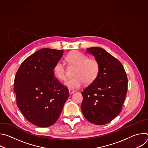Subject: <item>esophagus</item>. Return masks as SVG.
Listing matches in <instances>:
<instances>
[{
    "instance_id": "obj_1",
    "label": "esophagus",
    "mask_w": 148,
    "mask_h": 148,
    "mask_svg": "<svg viewBox=\"0 0 148 148\" xmlns=\"http://www.w3.org/2000/svg\"><path fill=\"white\" fill-rule=\"evenodd\" d=\"M69 94H74L75 92V91L74 90H71V89H69Z\"/></svg>"
}]
</instances>
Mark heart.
<instances>
[{
  "label": "heart",
  "instance_id": "b5f03b06",
  "mask_svg": "<svg viewBox=\"0 0 148 148\" xmlns=\"http://www.w3.org/2000/svg\"><path fill=\"white\" fill-rule=\"evenodd\" d=\"M66 60L70 65L76 66L74 72V77L68 79L64 83L69 88H78L82 86L84 82L91 84L97 77L99 66L95 59L89 58L86 54L75 50L67 54ZM53 72L55 76L60 80L63 81L66 79V68L61 61H58L56 63Z\"/></svg>",
  "mask_w": 148,
  "mask_h": 148
}]
</instances>
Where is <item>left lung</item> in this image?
I'll return each mask as SVG.
<instances>
[{"mask_svg":"<svg viewBox=\"0 0 148 148\" xmlns=\"http://www.w3.org/2000/svg\"><path fill=\"white\" fill-rule=\"evenodd\" d=\"M99 66L96 79L81 92V110L91 123L102 125L112 121L122 109L128 89V78L121 62L100 47H91Z\"/></svg>","mask_w":148,"mask_h":148,"instance_id":"8db88e82","label":"left lung"}]
</instances>
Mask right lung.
<instances>
[{
    "label": "right lung",
    "instance_id": "1",
    "mask_svg": "<svg viewBox=\"0 0 148 148\" xmlns=\"http://www.w3.org/2000/svg\"><path fill=\"white\" fill-rule=\"evenodd\" d=\"M63 51L38 50L23 61L14 78L17 107L27 121L39 127H48L57 121L69 96L68 88L53 72Z\"/></svg>",
    "mask_w": 148,
    "mask_h": 148
}]
</instances>
